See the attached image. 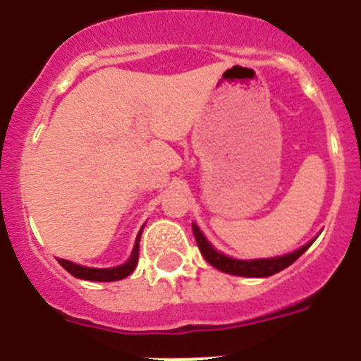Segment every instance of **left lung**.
<instances>
[{"label": "left lung", "mask_w": 361, "mask_h": 361, "mask_svg": "<svg viewBox=\"0 0 361 361\" xmlns=\"http://www.w3.org/2000/svg\"><path fill=\"white\" fill-rule=\"evenodd\" d=\"M193 235H195L197 245H199L200 253L206 258V262L212 264L216 269L224 271V273H229V275H237V276H251V279H264V276H271L279 273V271L286 269V267L291 266L295 260H298L302 255L307 251L309 244H305L304 247H300L298 251L291 255H283V257L276 258H264V260H235V258H229L226 255L219 253L216 250H213L212 244L206 240L200 229L193 224Z\"/></svg>", "instance_id": "left-lung-1"}]
</instances>
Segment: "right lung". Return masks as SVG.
Instances as JSON below:
<instances>
[{
    "label": "right lung",
    "mask_w": 361,
    "mask_h": 361,
    "mask_svg": "<svg viewBox=\"0 0 361 361\" xmlns=\"http://www.w3.org/2000/svg\"><path fill=\"white\" fill-rule=\"evenodd\" d=\"M139 238L137 237L135 247H133V253L130 257V260L126 264L119 267H110V269H92V267H82L78 264L68 262V260H63V258H57V262L61 264L70 275H73L75 279L82 280H94V282H116V280H123L128 275H132L133 269H135L137 262H139Z\"/></svg>",
    "instance_id": "add662e5"
}]
</instances>
